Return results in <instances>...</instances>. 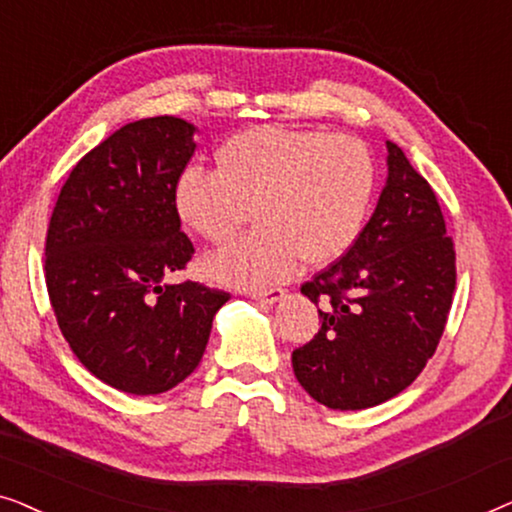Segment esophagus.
<instances>
[{
  "mask_svg": "<svg viewBox=\"0 0 512 512\" xmlns=\"http://www.w3.org/2000/svg\"><path fill=\"white\" fill-rule=\"evenodd\" d=\"M254 300H261V303H279V300L286 298V291L282 289H270V291H251L249 293Z\"/></svg>",
  "mask_w": 512,
  "mask_h": 512,
  "instance_id": "34e87169",
  "label": "esophagus"
}]
</instances>
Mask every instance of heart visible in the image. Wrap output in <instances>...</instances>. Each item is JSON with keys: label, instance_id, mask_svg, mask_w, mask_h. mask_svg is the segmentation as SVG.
I'll list each match as a JSON object with an SVG mask.
<instances>
[{"label": "heart", "instance_id": "obj_1", "mask_svg": "<svg viewBox=\"0 0 512 512\" xmlns=\"http://www.w3.org/2000/svg\"><path fill=\"white\" fill-rule=\"evenodd\" d=\"M375 193V160L352 135L256 125L226 139L216 172L186 167L174 209L193 233L226 244L251 219L254 233L207 261L223 284L254 289L291 277L300 258L326 265L352 247Z\"/></svg>", "mask_w": 512, "mask_h": 512}]
</instances>
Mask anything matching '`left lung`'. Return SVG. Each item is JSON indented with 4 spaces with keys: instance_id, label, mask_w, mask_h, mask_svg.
<instances>
[{
    "instance_id": "obj_1",
    "label": "left lung",
    "mask_w": 512,
    "mask_h": 512,
    "mask_svg": "<svg viewBox=\"0 0 512 512\" xmlns=\"http://www.w3.org/2000/svg\"><path fill=\"white\" fill-rule=\"evenodd\" d=\"M387 151V184L366 228L300 286L321 303V328L293 352V373L331 410L373 408L410 387L436 352L457 284L436 193L394 142Z\"/></svg>"
}]
</instances>
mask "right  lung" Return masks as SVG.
<instances>
[{
  "label": "right lung",
  "mask_w": 512,
  "mask_h": 512,
  "mask_svg": "<svg viewBox=\"0 0 512 512\" xmlns=\"http://www.w3.org/2000/svg\"><path fill=\"white\" fill-rule=\"evenodd\" d=\"M195 130L177 116L123 125L76 163L48 226L44 270L60 331L97 380L125 394L184 382L230 298L167 282L195 254L174 209Z\"/></svg>",
  "instance_id": "right-lung-1"
}]
</instances>
